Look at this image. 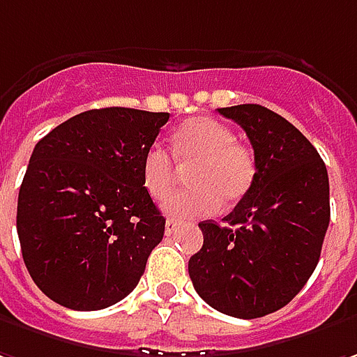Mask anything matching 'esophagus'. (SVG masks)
Returning <instances> with one entry per match:
<instances>
[{"label": "esophagus", "mask_w": 357, "mask_h": 357, "mask_svg": "<svg viewBox=\"0 0 357 357\" xmlns=\"http://www.w3.org/2000/svg\"><path fill=\"white\" fill-rule=\"evenodd\" d=\"M179 227V221L178 219H167L166 221V235H172V233H176V229Z\"/></svg>", "instance_id": "34e87169"}]
</instances>
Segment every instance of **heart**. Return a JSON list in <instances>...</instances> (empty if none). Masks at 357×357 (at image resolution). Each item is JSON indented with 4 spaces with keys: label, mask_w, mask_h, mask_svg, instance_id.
Returning <instances> with one entry per match:
<instances>
[{
    "label": "heart",
    "mask_w": 357,
    "mask_h": 357,
    "mask_svg": "<svg viewBox=\"0 0 357 357\" xmlns=\"http://www.w3.org/2000/svg\"><path fill=\"white\" fill-rule=\"evenodd\" d=\"M174 155L188 169L191 185L167 195L162 209L174 217L211 215L219 205L239 203L251 190L257 164L252 152L235 142V132L215 118L185 120L174 132ZM179 167L164 146L152 144L142 158V183L160 199L174 188Z\"/></svg>",
    "instance_id": "obj_1"
}]
</instances>
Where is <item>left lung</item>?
<instances>
[{
    "label": "left lung",
    "mask_w": 357,
    "mask_h": 357,
    "mask_svg": "<svg viewBox=\"0 0 357 357\" xmlns=\"http://www.w3.org/2000/svg\"><path fill=\"white\" fill-rule=\"evenodd\" d=\"M255 150L251 190L223 219L202 221L190 278L211 308L261 318L287 306L314 273L330 223V183L320 154L289 120L261 105L217 108Z\"/></svg>",
    "instance_id": "obj_1"
}]
</instances>
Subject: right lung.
<instances>
[{
	"instance_id": "1",
	"label": "right lung",
	"mask_w": 357,
	"mask_h": 357,
	"mask_svg": "<svg viewBox=\"0 0 357 357\" xmlns=\"http://www.w3.org/2000/svg\"><path fill=\"white\" fill-rule=\"evenodd\" d=\"M167 112L86 110L37 142L17 199L35 284L70 310H100L136 289L166 219L142 183V158Z\"/></svg>"
}]
</instances>
